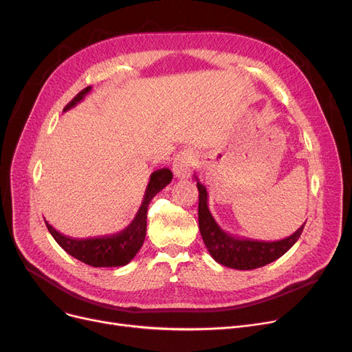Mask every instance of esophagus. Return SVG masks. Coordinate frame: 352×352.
<instances>
[{"instance_id":"esophagus-1","label":"esophagus","mask_w":352,"mask_h":352,"mask_svg":"<svg viewBox=\"0 0 352 352\" xmlns=\"http://www.w3.org/2000/svg\"><path fill=\"white\" fill-rule=\"evenodd\" d=\"M194 162V154L190 150H184L181 153H178L174 157L173 161V171L174 175L179 179L188 178L191 175V166Z\"/></svg>"}]
</instances>
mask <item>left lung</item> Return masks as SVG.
I'll return each instance as SVG.
<instances>
[{
	"label": "left lung",
	"mask_w": 352,
	"mask_h": 352,
	"mask_svg": "<svg viewBox=\"0 0 352 352\" xmlns=\"http://www.w3.org/2000/svg\"><path fill=\"white\" fill-rule=\"evenodd\" d=\"M199 192L198 202V224L204 244L214 260L228 268L234 270H255L264 267L283 256L302 234L301 226L292 235L280 239V241H256V239L238 238L221 228L214 219L208 208L207 188L199 182L194 174Z\"/></svg>",
	"instance_id": "left-lung-1"
}]
</instances>
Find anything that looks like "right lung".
Masks as SVG:
<instances>
[{"label": "right lung", "instance_id": "right-lung-1", "mask_svg": "<svg viewBox=\"0 0 352 352\" xmlns=\"http://www.w3.org/2000/svg\"><path fill=\"white\" fill-rule=\"evenodd\" d=\"M91 91V87L84 88L78 92L77 97L64 108V111L76 107L84 100V97ZM173 179V173L168 168H161L150 175V182L145 188V194L141 202V207L135 214L131 224L122 231L111 235H102L96 238H69L54 230L47 221V228L54 236L57 244L68 252L71 256L77 258L81 263L91 267H122L126 265L137 255L144 244L146 232V210L150 201L164 188L168 186Z\"/></svg>", "mask_w": 352, "mask_h": 352}]
</instances>
